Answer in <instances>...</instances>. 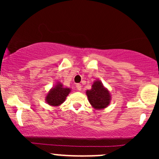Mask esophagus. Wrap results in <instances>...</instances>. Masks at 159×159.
<instances>
[{"label": "esophagus", "instance_id": "esophagus-1", "mask_svg": "<svg viewBox=\"0 0 159 159\" xmlns=\"http://www.w3.org/2000/svg\"><path fill=\"white\" fill-rule=\"evenodd\" d=\"M76 88H77V90H78V91H81L82 86H81L80 84H76Z\"/></svg>", "mask_w": 159, "mask_h": 159}]
</instances>
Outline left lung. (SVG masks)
I'll return each mask as SVG.
<instances>
[{
    "label": "left lung",
    "instance_id": "1",
    "mask_svg": "<svg viewBox=\"0 0 159 159\" xmlns=\"http://www.w3.org/2000/svg\"><path fill=\"white\" fill-rule=\"evenodd\" d=\"M89 103L96 110H102L109 105L111 95L107 88L99 80H95L91 85V89L86 91Z\"/></svg>",
    "mask_w": 159,
    "mask_h": 159
}]
</instances>
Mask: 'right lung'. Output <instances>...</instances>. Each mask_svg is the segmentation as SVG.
Instances as JSON below:
<instances>
[{
	"mask_svg": "<svg viewBox=\"0 0 159 159\" xmlns=\"http://www.w3.org/2000/svg\"><path fill=\"white\" fill-rule=\"evenodd\" d=\"M70 91L71 89L70 88L65 87L62 83L57 82L48 92L45 97L46 103L53 107L60 106L66 100Z\"/></svg>",
	"mask_w": 159,
	"mask_h": 159,
	"instance_id": "obj_1",
	"label": "right lung"
}]
</instances>
